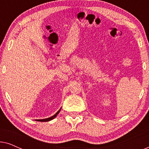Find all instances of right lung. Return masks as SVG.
Instances as JSON below:
<instances>
[{"label": "right lung", "instance_id": "obj_1", "mask_svg": "<svg viewBox=\"0 0 149 149\" xmlns=\"http://www.w3.org/2000/svg\"><path fill=\"white\" fill-rule=\"evenodd\" d=\"M60 110H61V109L59 110V111H58V112H57V113H56V114H55V115H54V116H52V117H49V118H47V119H37V120H36V121H41V122H46V121H51V120L54 119L55 117H57V115H58L59 113H60Z\"/></svg>", "mask_w": 149, "mask_h": 149}]
</instances>
